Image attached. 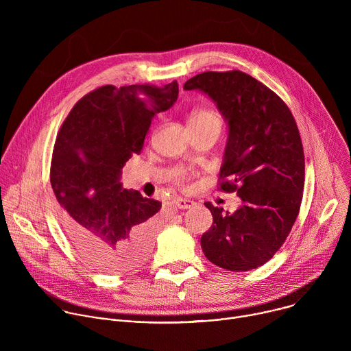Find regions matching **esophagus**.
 Returning a JSON list of instances; mask_svg holds the SVG:
<instances>
[{
  "label": "esophagus",
  "instance_id": "esophagus-1",
  "mask_svg": "<svg viewBox=\"0 0 351 351\" xmlns=\"http://www.w3.org/2000/svg\"><path fill=\"white\" fill-rule=\"evenodd\" d=\"M173 204H175V207H178L179 210H189V208H191V207L194 206V202H191V199H189V198L179 197V198L175 199Z\"/></svg>",
  "mask_w": 351,
  "mask_h": 351
}]
</instances>
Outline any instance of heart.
Returning a JSON list of instances; mask_svg holds the SVG:
<instances>
[{"label":"heart","instance_id":"obj_1","mask_svg":"<svg viewBox=\"0 0 351 351\" xmlns=\"http://www.w3.org/2000/svg\"><path fill=\"white\" fill-rule=\"evenodd\" d=\"M187 122H189V126L190 125H207V123H214V125L219 126V119L215 115V112H213L211 110H206V108L193 111L189 115ZM184 179H186V173L184 172H179L178 176H176V180L178 182H183Z\"/></svg>","mask_w":351,"mask_h":351}]
</instances>
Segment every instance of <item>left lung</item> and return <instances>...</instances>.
I'll return each mask as SVG.
<instances>
[{"label": "left lung", "instance_id": "obj_1", "mask_svg": "<svg viewBox=\"0 0 351 351\" xmlns=\"http://www.w3.org/2000/svg\"><path fill=\"white\" fill-rule=\"evenodd\" d=\"M183 88L208 95L226 121L219 187L241 198L232 214L206 203L213 225L202 237L204 256L228 271L256 269L280 248L302 204L304 152L295 121L271 88L240 71L199 73Z\"/></svg>", "mask_w": 351, "mask_h": 351}]
</instances>
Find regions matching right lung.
I'll list each match as a JSON object with an SVG mask.
<instances>
[{
    "label": "right lung",
    "mask_w": 351,
    "mask_h": 351,
    "mask_svg": "<svg viewBox=\"0 0 351 351\" xmlns=\"http://www.w3.org/2000/svg\"><path fill=\"white\" fill-rule=\"evenodd\" d=\"M178 94L176 80L103 86L77 101L60 129L49 172L58 219L79 256L98 271H132L148 256L161 203L123 189L121 175L141 152L156 114L169 110Z\"/></svg>",
    "instance_id": "1"
}]
</instances>
